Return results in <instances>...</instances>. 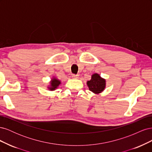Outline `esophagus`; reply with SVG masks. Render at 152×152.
Here are the masks:
<instances>
[{
    "mask_svg": "<svg viewBox=\"0 0 152 152\" xmlns=\"http://www.w3.org/2000/svg\"><path fill=\"white\" fill-rule=\"evenodd\" d=\"M72 78H73V79H78V78H79V75H75V74H73L72 75Z\"/></svg>",
    "mask_w": 152,
    "mask_h": 152,
    "instance_id": "1",
    "label": "esophagus"
}]
</instances>
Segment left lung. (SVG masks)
<instances>
[{"mask_svg":"<svg viewBox=\"0 0 152 152\" xmlns=\"http://www.w3.org/2000/svg\"><path fill=\"white\" fill-rule=\"evenodd\" d=\"M87 84L91 91L95 94H98L104 89L106 81L98 73H94L92 75L91 79L87 82Z\"/></svg>","mask_w":152,"mask_h":152,"instance_id":"obj_1","label":"left lung"}]
</instances>
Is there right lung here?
<instances>
[{
  "label": "right lung",
  "instance_id": "obj_1",
  "mask_svg": "<svg viewBox=\"0 0 152 152\" xmlns=\"http://www.w3.org/2000/svg\"><path fill=\"white\" fill-rule=\"evenodd\" d=\"M50 86L48 87V89H49V90L50 91H54L56 89H57L58 86L61 84V82L58 79H56V78H53V79L51 80V81L50 82Z\"/></svg>",
  "mask_w": 152,
  "mask_h": 152
}]
</instances>
